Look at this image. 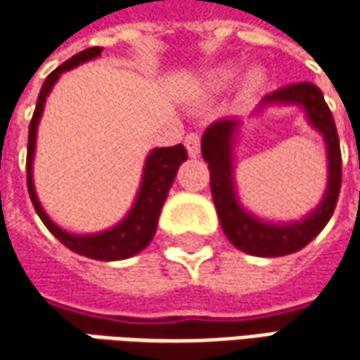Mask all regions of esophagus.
<instances>
[{
	"label": "esophagus",
	"instance_id": "obj_1",
	"mask_svg": "<svg viewBox=\"0 0 360 360\" xmlns=\"http://www.w3.org/2000/svg\"><path fill=\"white\" fill-rule=\"evenodd\" d=\"M185 147H187V153L191 157H197L201 153V136H199V133H187V136H185Z\"/></svg>",
	"mask_w": 360,
	"mask_h": 360
}]
</instances>
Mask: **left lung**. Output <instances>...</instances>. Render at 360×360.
Instances as JSON below:
<instances>
[{"label":"left lung","instance_id":"obj_1","mask_svg":"<svg viewBox=\"0 0 360 360\" xmlns=\"http://www.w3.org/2000/svg\"><path fill=\"white\" fill-rule=\"evenodd\" d=\"M270 102L300 104L306 110L308 120L324 134V141H326L328 189L321 205L312 211L304 221H298L292 226L264 224L240 207L236 199V191H233V179H231V141H233V133L240 120H233V118L215 120L201 139V155L205 163L210 165L211 197H213L215 210L224 227V233L238 250L252 256H262V258L288 256L312 242L333 217L338 193H340V183H342V157H340L338 133H336L333 112L324 101L321 88L312 82L286 84L274 90L272 94H268L262 104H270Z\"/></svg>","mask_w":360,"mask_h":360}]
</instances>
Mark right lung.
Returning <instances> with one entry per match:
<instances>
[{
    "instance_id": "obj_1",
    "label": "right lung",
    "mask_w": 360,
    "mask_h": 360,
    "mask_svg": "<svg viewBox=\"0 0 360 360\" xmlns=\"http://www.w3.org/2000/svg\"><path fill=\"white\" fill-rule=\"evenodd\" d=\"M102 48L94 46L88 48L84 52H78L72 56L70 60H66L62 66H58L41 84L39 90L38 102H36V110L30 122V133H27V157H25V171H27V191H30V199L34 203V210L39 215V219L44 221V226L48 227L60 242L64 243L68 250L86 256L92 259H102V262H115V259L131 258L134 254H139L141 250H145L155 236L157 229V221L163 210L167 193L173 185V179L177 175L179 165L187 159V150L183 145H175V147H163V149H155L147 157V165H145V175H143V185L139 197L134 201L131 213L118 224L117 227L102 231L96 236H72L68 231L60 229L50 221V217L44 213L41 205H39L36 191H34V181H32V161H34V150H36V131H38V122L41 112H44V104H46V96L50 94V90L56 84V80L60 78V74L70 70L74 66L92 60L96 56H101Z\"/></svg>"
}]
</instances>
